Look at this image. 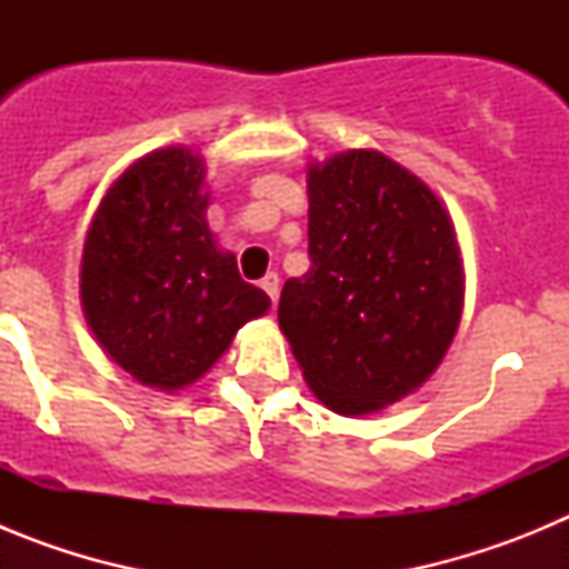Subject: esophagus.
Instances as JSON below:
<instances>
[{"instance_id": "34e87169", "label": "esophagus", "mask_w": 569, "mask_h": 569, "mask_svg": "<svg viewBox=\"0 0 569 569\" xmlns=\"http://www.w3.org/2000/svg\"><path fill=\"white\" fill-rule=\"evenodd\" d=\"M261 290L270 296V301L276 305V299H279V276L276 273H268L264 279H261Z\"/></svg>"}]
</instances>
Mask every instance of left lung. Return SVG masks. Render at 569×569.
Here are the masks:
<instances>
[{"label":"left lung","mask_w":569,"mask_h":569,"mask_svg":"<svg viewBox=\"0 0 569 569\" xmlns=\"http://www.w3.org/2000/svg\"><path fill=\"white\" fill-rule=\"evenodd\" d=\"M310 270L288 279L279 328L310 390L365 416L427 381L465 301L459 244L421 179L376 150H347L308 173Z\"/></svg>","instance_id":"obj_1"}]
</instances>
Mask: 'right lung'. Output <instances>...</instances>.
Here are the masks:
<instances>
[{
  "label": "right lung",
  "mask_w": 569,
  "mask_h": 569,
  "mask_svg": "<svg viewBox=\"0 0 569 569\" xmlns=\"http://www.w3.org/2000/svg\"><path fill=\"white\" fill-rule=\"evenodd\" d=\"M204 168L184 148L130 164L99 204L82 256V308L104 353L133 379L179 390L233 341L270 296L216 250Z\"/></svg>",
  "instance_id": "1"
}]
</instances>
